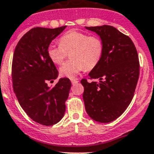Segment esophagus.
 I'll list each match as a JSON object with an SVG mask.
<instances>
[{
    "instance_id": "1",
    "label": "esophagus",
    "mask_w": 154,
    "mask_h": 154,
    "mask_svg": "<svg viewBox=\"0 0 154 154\" xmlns=\"http://www.w3.org/2000/svg\"><path fill=\"white\" fill-rule=\"evenodd\" d=\"M71 83H72V85L77 84V83H78V81H77V80H76V79H71Z\"/></svg>"
}]
</instances>
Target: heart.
<instances>
[{"label": "heart", "instance_id": "1", "mask_svg": "<svg viewBox=\"0 0 154 154\" xmlns=\"http://www.w3.org/2000/svg\"><path fill=\"white\" fill-rule=\"evenodd\" d=\"M68 52L71 60L62 66L60 72L63 77L72 79L83 70H91L99 64L104 44L97 35L72 29L60 37V45L50 44L47 48L48 57L57 65L63 63Z\"/></svg>", "mask_w": 154, "mask_h": 154}]
</instances>
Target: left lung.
<instances>
[{
    "instance_id": "1",
    "label": "left lung",
    "mask_w": 154,
    "mask_h": 154,
    "mask_svg": "<svg viewBox=\"0 0 154 154\" xmlns=\"http://www.w3.org/2000/svg\"><path fill=\"white\" fill-rule=\"evenodd\" d=\"M95 32L104 44L101 60L88 74V83L81 80L85 108L96 122L108 123L122 116L130 105L139 77L137 51L131 38L114 27H86Z\"/></svg>"
}]
</instances>
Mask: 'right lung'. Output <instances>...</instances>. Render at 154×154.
Wrapping results in <instances>:
<instances>
[{
	"instance_id": "add662e5",
	"label": "right lung",
	"mask_w": 154,
	"mask_h": 154,
	"mask_svg": "<svg viewBox=\"0 0 154 154\" xmlns=\"http://www.w3.org/2000/svg\"><path fill=\"white\" fill-rule=\"evenodd\" d=\"M66 27L31 29L19 40L12 58V85L17 99L32 120L45 126L63 119L71 86L68 78H60L53 88L47 84L58 77L47 48Z\"/></svg>"
}]
</instances>
